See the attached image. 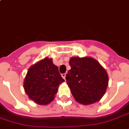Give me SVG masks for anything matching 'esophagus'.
<instances>
[{
  "label": "esophagus",
  "instance_id": "1",
  "mask_svg": "<svg viewBox=\"0 0 129 129\" xmlns=\"http://www.w3.org/2000/svg\"><path fill=\"white\" fill-rule=\"evenodd\" d=\"M66 73H63V74H61V77H63L65 80H66Z\"/></svg>",
  "mask_w": 129,
  "mask_h": 129
}]
</instances>
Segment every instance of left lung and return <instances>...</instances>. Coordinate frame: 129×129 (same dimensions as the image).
Wrapping results in <instances>:
<instances>
[{
    "mask_svg": "<svg viewBox=\"0 0 129 129\" xmlns=\"http://www.w3.org/2000/svg\"><path fill=\"white\" fill-rule=\"evenodd\" d=\"M66 76L74 99L82 105L100 101L108 86V75L99 62L91 57H72Z\"/></svg>",
    "mask_w": 129,
    "mask_h": 129,
    "instance_id": "left-lung-1",
    "label": "left lung"
}]
</instances>
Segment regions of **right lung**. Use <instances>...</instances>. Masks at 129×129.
Here are the masks:
<instances>
[{"instance_id":"1","label":"right lung","mask_w":129,"mask_h":129,"mask_svg":"<svg viewBox=\"0 0 129 129\" xmlns=\"http://www.w3.org/2000/svg\"><path fill=\"white\" fill-rule=\"evenodd\" d=\"M64 81L52 59L44 58L28 69L24 88L30 100L44 105L53 101L59 85Z\"/></svg>"}]
</instances>
